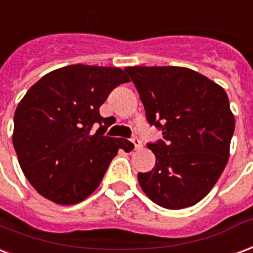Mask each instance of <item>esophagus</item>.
Returning <instances> with one entry per match:
<instances>
[{
    "instance_id": "34e87169",
    "label": "esophagus",
    "mask_w": 253,
    "mask_h": 253,
    "mask_svg": "<svg viewBox=\"0 0 253 253\" xmlns=\"http://www.w3.org/2000/svg\"><path fill=\"white\" fill-rule=\"evenodd\" d=\"M131 142L134 143V146H135V149H139L141 147V141H139V138L136 135H132L131 136Z\"/></svg>"
}]
</instances>
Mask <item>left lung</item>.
<instances>
[{"label": "left lung", "mask_w": 253, "mask_h": 253, "mask_svg": "<svg viewBox=\"0 0 253 253\" xmlns=\"http://www.w3.org/2000/svg\"><path fill=\"white\" fill-rule=\"evenodd\" d=\"M150 126L164 139L147 143L155 166L138 173L146 196L166 209L201 201L229 157L235 118L225 91L184 67H127Z\"/></svg>", "instance_id": "1"}]
</instances>
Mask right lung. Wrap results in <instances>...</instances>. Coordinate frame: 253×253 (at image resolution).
Returning <instances> with one entry per match:
<instances>
[{"instance_id": "add662e5", "label": "right lung", "mask_w": 253, "mask_h": 253, "mask_svg": "<svg viewBox=\"0 0 253 253\" xmlns=\"http://www.w3.org/2000/svg\"><path fill=\"white\" fill-rule=\"evenodd\" d=\"M127 82L117 67L68 65L42 76L18 103L13 146L42 197L60 205L83 201L102 182L118 150L134 149L125 138L104 135L107 118L99 114L112 89Z\"/></svg>"}]
</instances>
